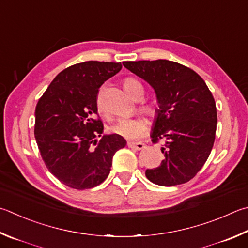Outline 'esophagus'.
I'll list each match as a JSON object with an SVG mask.
<instances>
[{
  "label": "esophagus",
  "mask_w": 248,
  "mask_h": 248,
  "mask_svg": "<svg viewBox=\"0 0 248 248\" xmlns=\"http://www.w3.org/2000/svg\"><path fill=\"white\" fill-rule=\"evenodd\" d=\"M128 146L130 148H132V150L141 151L144 147H145V144L142 142H128Z\"/></svg>",
  "instance_id": "1"
}]
</instances>
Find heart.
<instances>
[{
    "label": "heart",
    "instance_id": "b5f03b06",
    "mask_svg": "<svg viewBox=\"0 0 248 248\" xmlns=\"http://www.w3.org/2000/svg\"><path fill=\"white\" fill-rule=\"evenodd\" d=\"M124 88L130 96L134 100H141L144 95V87L137 78L127 77L124 79ZM100 108V105H98ZM141 110L150 116H154L156 108L152 104H143ZM110 131L129 140H137L142 138L147 130V124L141 118H123L110 125Z\"/></svg>",
    "mask_w": 248,
    "mask_h": 248
}]
</instances>
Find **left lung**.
<instances>
[{"label":"left lung","instance_id":"obj_1","mask_svg":"<svg viewBox=\"0 0 248 248\" xmlns=\"http://www.w3.org/2000/svg\"><path fill=\"white\" fill-rule=\"evenodd\" d=\"M155 90L158 109L153 143L164 142L160 166L145 171L151 182L172 186L190 181L213 150L217 108L205 81L194 70L167 60L123 62Z\"/></svg>","mask_w":248,"mask_h":248}]
</instances>
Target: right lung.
<instances>
[{
	"instance_id": "add662e5",
	"label": "right lung",
	"mask_w": 248,
	"mask_h": 248,
	"mask_svg": "<svg viewBox=\"0 0 248 248\" xmlns=\"http://www.w3.org/2000/svg\"><path fill=\"white\" fill-rule=\"evenodd\" d=\"M123 68L121 62L89 61L68 67L48 85L35 107L34 137L49 172L65 186L85 190L105 181L115 153L127 141L102 136L97 116L101 85Z\"/></svg>"
}]
</instances>
